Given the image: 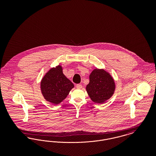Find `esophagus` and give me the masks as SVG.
<instances>
[{
  "instance_id": "obj_1",
  "label": "esophagus",
  "mask_w": 156,
  "mask_h": 156,
  "mask_svg": "<svg viewBox=\"0 0 156 156\" xmlns=\"http://www.w3.org/2000/svg\"><path fill=\"white\" fill-rule=\"evenodd\" d=\"M76 88H78V89H81V88H82V85H81V84H76Z\"/></svg>"
}]
</instances>
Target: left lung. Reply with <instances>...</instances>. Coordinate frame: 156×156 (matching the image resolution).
I'll return each instance as SVG.
<instances>
[{
  "label": "left lung",
  "instance_id": "8db88e82",
  "mask_svg": "<svg viewBox=\"0 0 156 156\" xmlns=\"http://www.w3.org/2000/svg\"><path fill=\"white\" fill-rule=\"evenodd\" d=\"M115 83L111 75L104 69H95L89 75L86 89L90 98L95 103L102 104L114 93Z\"/></svg>",
  "mask_w": 156,
  "mask_h": 156
}]
</instances>
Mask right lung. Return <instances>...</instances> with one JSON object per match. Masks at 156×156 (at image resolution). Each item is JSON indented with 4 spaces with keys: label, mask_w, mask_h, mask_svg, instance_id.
Masks as SVG:
<instances>
[{
    "label": "right lung",
    "mask_w": 156,
    "mask_h": 156,
    "mask_svg": "<svg viewBox=\"0 0 156 156\" xmlns=\"http://www.w3.org/2000/svg\"><path fill=\"white\" fill-rule=\"evenodd\" d=\"M74 87L62 73L60 66L50 69L41 82V90L45 99L54 105L61 103L66 98Z\"/></svg>",
    "instance_id": "right-lung-1"
}]
</instances>
